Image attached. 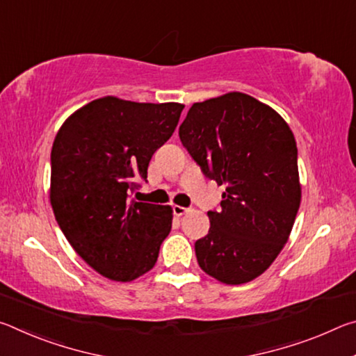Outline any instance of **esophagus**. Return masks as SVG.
I'll list each match as a JSON object with an SVG mask.
<instances>
[{
    "instance_id": "obj_1",
    "label": "esophagus",
    "mask_w": 356,
    "mask_h": 356,
    "mask_svg": "<svg viewBox=\"0 0 356 356\" xmlns=\"http://www.w3.org/2000/svg\"><path fill=\"white\" fill-rule=\"evenodd\" d=\"M172 212H174V215L182 216V215H185L186 212H190V210L186 209V207H182V206H172Z\"/></svg>"
}]
</instances>
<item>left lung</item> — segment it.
Masks as SVG:
<instances>
[{"mask_svg":"<svg viewBox=\"0 0 356 356\" xmlns=\"http://www.w3.org/2000/svg\"><path fill=\"white\" fill-rule=\"evenodd\" d=\"M179 136L206 177L226 185L210 229L196 240L200 267L226 284L264 273L297 216L298 150L289 125L251 95L229 92L195 104Z\"/></svg>","mask_w":356,"mask_h":356,"instance_id":"1","label":"left lung"}]
</instances>
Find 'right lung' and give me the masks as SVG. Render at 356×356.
Wrapping results in <instances>:
<instances>
[{"label": "right lung", "instance_id": "right-lung-1", "mask_svg": "<svg viewBox=\"0 0 356 356\" xmlns=\"http://www.w3.org/2000/svg\"><path fill=\"white\" fill-rule=\"evenodd\" d=\"M184 105L104 97L59 129L50 201L78 256L100 275L131 281L154 267L172 226L168 206L131 201L154 152L170 140Z\"/></svg>", "mask_w": 356, "mask_h": 356}]
</instances>
